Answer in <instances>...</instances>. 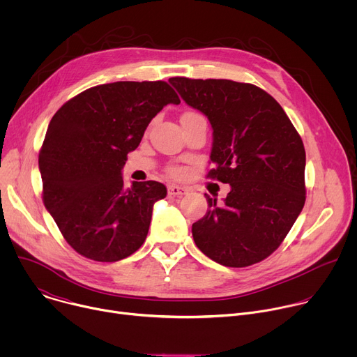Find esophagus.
<instances>
[{"instance_id": "obj_1", "label": "esophagus", "mask_w": 357, "mask_h": 357, "mask_svg": "<svg viewBox=\"0 0 357 357\" xmlns=\"http://www.w3.org/2000/svg\"><path fill=\"white\" fill-rule=\"evenodd\" d=\"M168 193H169L171 196H182V195L186 193V189L182 188V186H179V185L172 183V185H168Z\"/></svg>"}]
</instances>
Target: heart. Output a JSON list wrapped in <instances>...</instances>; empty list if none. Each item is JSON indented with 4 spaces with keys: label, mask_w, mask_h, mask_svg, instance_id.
<instances>
[{
    "label": "heart",
    "mask_w": 357,
    "mask_h": 357,
    "mask_svg": "<svg viewBox=\"0 0 357 357\" xmlns=\"http://www.w3.org/2000/svg\"><path fill=\"white\" fill-rule=\"evenodd\" d=\"M193 116H200V114H197V113H195V112H186L182 117H193ZM168 172H169L172 176H179V175L182 174V171H181L178 167H171V168L168 169Z\"/></svg>",
    "instance_id": "b5f03b06"
}]
</instances>
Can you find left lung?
<instances>
[{
    "instance_id": "1",
    "label": "left lung",
    "mask_w": 357,
    "mask_h": 357,
    "mask_svg": "<svg viewBox=\"0 0 357 357\" xmlns=\"http://www.w3.org/2000/svg\"><path fill=\"white\" fill-rule=\"evenodd\" d=\"M186 105L213 128L208 178L230 185L223 205L192 225L197 248L226 267H248L273 254L305 205V148L277 100L226 79L171 77Z\"/></svg>"
}]
</instances>
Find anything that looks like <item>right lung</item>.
<instances>
[{
	"label": "right lung",
	"mask_w": 357,
	"mask_h": 357,
	"mask_svg": "<svg viewBox=\"0 0 357 357\" xmlns=\"http://www.w3.org/2000/svg\"><path fill=\"white\" fill-rule=\"evenodd\" d=\"M171 103L181 100L167 82H114L79 93L50 120L39 151L42 199L80 256L113 263L144 244L167 188L146 181L126 189L121 168Z\"/></svg>",
	"instance_id": "1"
}]
</instances>
